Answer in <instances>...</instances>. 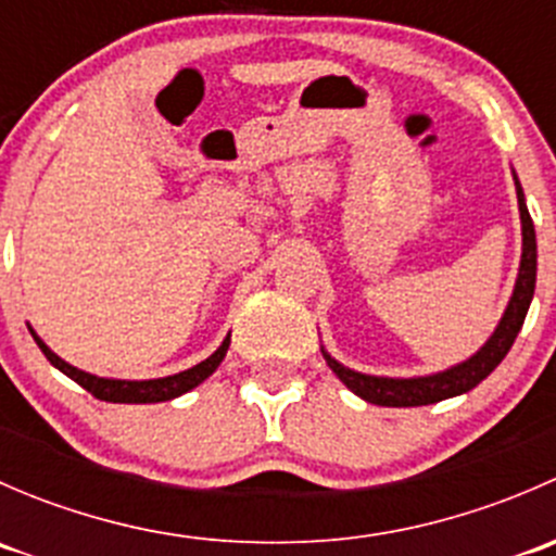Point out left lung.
Masks as SVG:
<instances>
[{
    "mask_svg": "<svg viewBox=\"0 0 556 556\" xmlns=\"http://www.w3.org/2000/svg\"><path fill=\"white\" fill-rule=\"evenodd\" d=\"M514 185H517V201H519V220H521V261H519V274L517 282H514V293L508 299L506 312H503L501 323L492 330L490 339L484 341L479 352L468 357L463 363H454L452 368L439 374H428V377H408V379H395V377H374V374H361L355 368H346L344 363H339L336 357H330V352L325 346L323 350L325 363L330 366V371L341 379L357 397L368 403H377V406H428V403L446 401V397L463 395V392L473 390L476 384L484 382L497 366H501L503 357L508 355L511 344L517 341L521 323H525L527 309H530L532 293H535V271H538V244H535V226H532V217L527 212L525 190L514 172Z\"/></svg>",
    "mask_w": 556,
    "mask_h": 556,
    "instance_id": "obj_1",
    "label": "left lung"
}]
</instances>
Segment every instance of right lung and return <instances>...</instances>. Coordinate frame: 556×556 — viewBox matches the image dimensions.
<instances>
[{
  "label": "right lung",
  "mask_w": 556,
  "mask_h": 556,
  "mask_svg": "<svg viewBox=\"0 0 556 556\" xmlns=\"http://www.w3.org/2000/svg\"><path fill=\"white\" fill-rule=\"evenodd\" d=\"M31 336H35L37 346L42 350V355L48 357L50 366L59 368L61 374H66L70 379H75L77 384L86 387L93 397L106 403H161V401H172V397L185 395L193 387H199L204 379H210L212 374L217 371V366L226 357L228 344H231V333L223 339V344L212 352L206 361H201L199 366L188 368V371L172 374V377H161V379H106V377H97V374L80 371V368L70 366L66 361H61L48 344L35 333V328H29Z\"/></svg>",
  "instance_id": "add662e5"
}]
</instances>
